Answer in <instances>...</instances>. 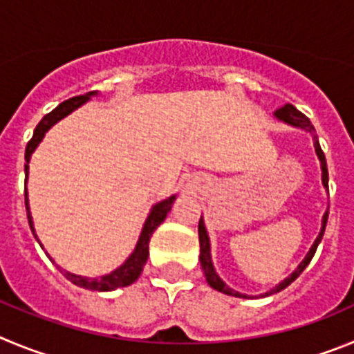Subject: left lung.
Segmentation results:
<instances>
[{
    "instance_id": "obj_1",
    "label": "left lung",
    "mask_w": 354,
    "mask_h": 354,
    "mask_svg": "<svg viewBox=\"0 0 354 354\" xmlns=\"http://www.w3.org/2000/svg\"><path fill=\"white\" fill-rule=\"evenodd\" d=\"M273 116L279 120V122L286 123V125L289 127H295V129H301L305 130L307 133H310L312 138V142H314V149H316V155L317 158H319V164H321V181H323V187L324 190L328 192V169H326V158H324V153L323 149H321L319 146V139H317L316 136V130H314V127H312L310 120H308L305 114H301L300 111L296 109L295 106H291V104H286L284 107H280V109H277L275 113H273ZM326 221H328V212H324L323 215V221H321V231L319 234H317V238L314 240V243H312L310 250L307 252V256L304 257V261H301L298 266H296L295 272L291 273V275L286 277L282 282H279V284L275 286V288H272L270 291L266 292H261V295H256V296H250V295H243V292L240 291H234L232 288H229L227 284H225L224 280L218 277V273H216L215 266H213V259H212V243H209V236H208V231H206V225H205V221H203V216H201L199 221V247H201V254H199V261H201V268H203V272H205V277H206V282L209 284V288L216 289V291L224 292V295H229V296H236V298H257V296H270V295H275V292L282 291V289L288 288L291 282H295L298 277H300V273L304 272L305 268L308 266V263H310V259L314 257V254H316V248L317 245L321 243V240H323V234H324V227H326Z\"/></svg>"
}]
</instances>
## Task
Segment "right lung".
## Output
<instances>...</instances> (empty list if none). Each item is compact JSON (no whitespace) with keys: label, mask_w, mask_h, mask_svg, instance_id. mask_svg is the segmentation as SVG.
I'll list each match as a JSON object with an SVG mask.
<instances>
[{"label":"right lung","mask_w":354,"mask_h":354,"mask_svg":"<svg viewBox=\"0 0 354 354\" xmlns=\"http://www.w3.org/2000/svg\"><path fill=\"white\" fill-rule=\"evenodd\" d=\"M97 95H98L97 91H90V93H84V95H81V97L68 98V100H65L63 104H59L56 109L50 111L49 114H46V116L42 118V122L37 125V129H35V132H33V138H31V141L28 142V146H26V155H24V160H26V164H24V173H26V181H24V199H26L28 222H30L31 232H33V236L37 238L38 243H40V240H38L37 232H35L33 216H31V212H30V199H28V173H30L31 155L35 153L37 146L42 142V139L46 138V133L49 132V130L53 129L56 123L62 122L63 118L68 116L70 113H74V111L79 109L82 104H86V102L90 100L91 97H97ZM174 201H176V194L171 197H167V199L160 201V203H157V205L151 206L148 216H146L145 224H142L141 234H139V240H138V243H136V248L132 250V254L127 257L125 263H123L122 266H118L116 270H113V272L107 273V275L90 279V277H81V275H75V273L66 272V270H62L59 266L58 268L62 270L63 275H65L66 279L72 282V284L79 286V288L91 289V291H114V289H118V288H125V286L133 284V282L139 279L142 268H145L146 261H148L149 238H151V234H153L155 229H157L158 225L165 221L167 213H169L171 208H173ZM40 247L44 248V245L40 243Z\"/></svg>","instance_id":"obj_1"}]
</instances>
